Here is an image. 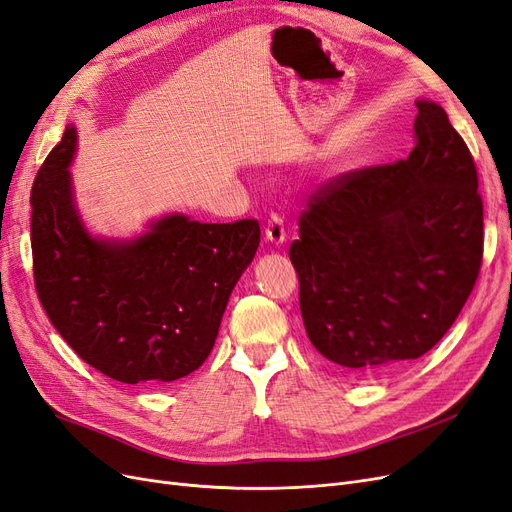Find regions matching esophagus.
I'll return each mask as SVG.
<instances>
[{
    "label": "esophagus",
    "mask_w": 512,
    "mask_h": 512,
    "mask_svg": "<svg viewBox=\"0 0 512 512\" xmlns=\"http://www.w3.org/2000/svg\"><path fill=\"white\" fill-rule=\"evenodd\" d=\"M264 237H267L273 245H281L286 241V226H284V218L279 214H271L267 228H264Z\"/></svg>",
    "instance_id": "1"
}]
</instances>
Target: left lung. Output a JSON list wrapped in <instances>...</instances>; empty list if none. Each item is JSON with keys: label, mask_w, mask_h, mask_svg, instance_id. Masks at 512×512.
Returning <instances> with one entry per match:
<instances>
[{"label": "left lung", "mask_w": 512, "mask_h": 512, "mask_svg": "<svg viewBox=\"0 0 512 512\" xmlns=\"http://www.w3.org/2000/svg\"><path fill=\"white\" fill-rule=\"evenodd\" d=\"M417 110L409 158L324 182L290 245L309 341L358 377L430 351L481 271L477 165L440 105Z\"/></svg>", "instance_id": "left-lung-1"}]
</instances>
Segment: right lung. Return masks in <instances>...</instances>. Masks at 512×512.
<instances>
[{
	"mask_svg": "<svg viewBox=\"0 0 512 512\" xmlns=\"http://www.w3.org/2000/svg\"><path fill=\"white\" fill-rule=\"evenodd\" d=\"M67 127L31 188L35 292L76 354L120 383H169L216 343L237 279L260 243L258 220L201 224L167 216L129 243L93 239L72 199Z\"/></svg>",
	"mask_w": 512,
	"mask_h": 512,
	"instance_id": "1",
	"label": "right lung"
}]
</instances>
